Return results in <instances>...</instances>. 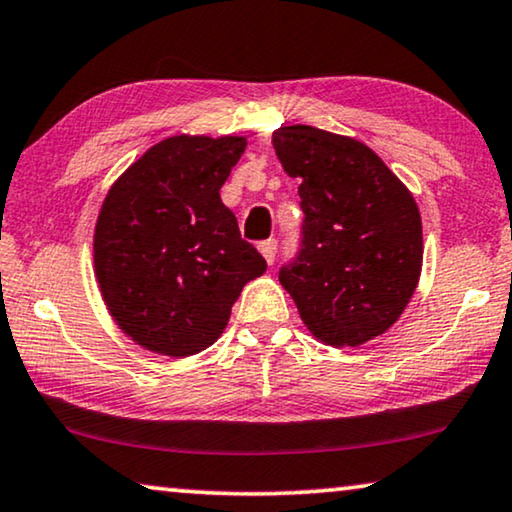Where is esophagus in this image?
I'll return each instance as SVG.
<instances>
[{
    "instance_id": "obj_1",
    "label": "esophagus",
    "mask_w": 512,
    "mask_h": 512,
    "mask_svg": "<svg viewBox=\"0 0 512 512\" xmlns=\"http://www.w3.org/2000/svg\"><path fill=\"white\" fill-rule=\"evenodd\" d=\"M259 253H262V257L266 259V262L273 264V259H276V253H278V243L269 239V241H262L259 243Z\"/></svg>"
}]
</instances>
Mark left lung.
Instances as JSON below:
<instances>
[{"label":"left lung","instance_id":"1","mask_svg":"<svg viewBox=\"0 0 512 512\" xmlns=\"http://www.w3.org/2000/svg\"><path fill=\"white\" fill-rule=\"evenodd\" d=\"M283 169L299 178L304 239L280 269L308 331L357 348L406 311L422 271V220L390 167L350 136L311 125L273 132Z\"/></svg>","mask_w":512,"mask_h":512}]
</instances>
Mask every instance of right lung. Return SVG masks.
Segmentation results:
<instances>
[{
    "mask_svg": "<svg viewBox=\"0 0 512 512\" xmlns=\"http://www.w3.org/2000/svg\"><path fill=\"white\" fill-rule=\"evenodd\" d=\"M246 146V136H169L106 192L92 243L97 285L141 348L176 359L206 350L243 285L266 271L220 199Z\"/></svg>",
    "mask_w": 512,
    "mask_h": 512,
    "instance_id": "add662e5",
    "label": "right lung"
}]
</instances>
